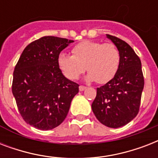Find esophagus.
Listing matches in <instances>:
<instances>
[{
    "instance_id": "1",
    "label": "esophagus",
    "mask_w": 158,
    "mask_h": 158,
    "mask_svg": "<svg viewBox=\"0 0 158 158\" xmlns=\"http://www.w3.org/2000/svg\"><path fill=\"white\" fill-rule=\"evenodd\" d=\"M85 89H86V87L84 86V85H80L79 86V91H84Z\"/></svg>"
}]
</instances>
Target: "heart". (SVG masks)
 <instances>
[{
	"label": "heart",
	"instance_id": "heart-1",
	"mask_svg": "<svg viewBox=\"0 0 158 158\" xmlns=\"http://www.w3.org/2000/svg\"><path fill=\"white\" fill-rule=\"evenodd\" d=\"M72 54L62 53L57 60L62 73L71 80L79 79L87 69L88 80L106 84L115 76L120 64V52L113 43L83 41L72 49Z\"/></svg>",
	"mask_w": 158,
	"mask_h": 158
}]
</instances>
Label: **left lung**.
<instances>
[{
	"label": "left lung",
	"mask_w": 158,
	"mask_h": 158,
	"mask_svg": "<svg viewBox=\"0 0 158 158\" xmlns=\"http://www.w3.org/2000/svg\"><path fill=\"white\" fill-rule=\"evenodd\" d=\"M120 52L119 68L113 79L97 89L92 109L104 125L119 128L130 122L139 111L144 79L139 57L125 41L106 34Z\"/></svg>",
	"instance_id": "left-lung-1"
}]
</instances>
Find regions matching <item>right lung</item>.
<instances>
[{"instance_id":"obj_1","label":"right lung","mask_w":158,"mask_h":158,"mask_svg":"<svg viewBox=\"0 0 158 158\" xmlns=\"http://www.w3.org/2000/svg\"><path fill=\"white\" fill-rule=\"evenodd\" d=\"M73 40L44 36L29 43L13 73L12 93L21 116L39 130H52L66 117L79 84L63 75L58 56Z\"/></svg>"}]
</instances>
